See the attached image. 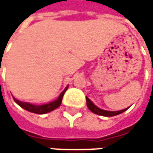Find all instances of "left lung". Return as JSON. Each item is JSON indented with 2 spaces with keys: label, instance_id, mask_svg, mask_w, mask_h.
<instances>
[{
  "label": "left lung",
  "instance_id": "1",
  "mask_svg": "<svg viewBox=\"0 0 153 153\" xmlns=\"http://www.w3.org/2000/svg\"><path fill=\"white\" fill-rule=\"evenodd\" d=\"M86 104H87V107L89 108L90 111H92L93 113L96 114V115H99V116H103V117H114V116H117L123 112H125V111L128 108H125L123 110H119V111H106V110H104V109H101L99 108L98 106H96L91 100L86 96Z\"/></svg>",
  "mask_w": 153,
  "mask_h": 153
}]
</instances>
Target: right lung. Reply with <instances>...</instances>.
I'll list each match as a JSON object with an SVG mask.
<instances>
[{"label": "right lung", "mask_w": 153, "mask_h": 153, "mask_svg": "<svg viewBox=\"0 0 153 153\" xmlns=\"http://www.w3.org/2000/svg\"><path fill=\"white\" fill-rule=\"evenodd\" d=\"M68 89V86L65 88V89L63 90V92L59 94V96L55 100V101H52L50 103H48V104H45V105H33V104H30V103H27V102H21L19 100H17L16 98H13L14 102L18 105L19 106H21L22 108H24L25 110L28 111V112H32V113H35V114H39V115H43V114H47V113H49L51 111L55 110L56 108H58L60 105H61V102H62V97L65 94V92L67 91Z\"/></svg>", "instance_id": "obj_1"}]
</instances>
